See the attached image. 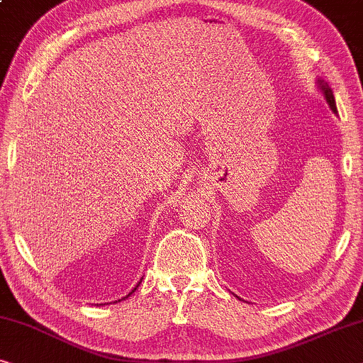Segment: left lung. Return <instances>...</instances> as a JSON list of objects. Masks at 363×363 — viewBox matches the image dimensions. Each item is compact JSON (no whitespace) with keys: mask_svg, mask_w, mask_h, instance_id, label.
Listing matches in <instances>:
<instances>
[{"mask_svg":"<svg viewBox=\"0 0 363 363\" xmlns=\"http://www.w3.org/2000/svg\"><path fill=\"white\" fill-rule=\"evenodd\" d=\"M318 85H319V90L323 91V95H324V99H325V101H328L329 104V106H330V110L334 111V113L337 115V106H335V99H334V91L330 90V86H329V84L325 80H323V79H318Z\"/></svg>","mask_w":363,"mask_h":363,"instance_id":"1","label":"left lung"}]
</instances>
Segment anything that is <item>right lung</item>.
I'll list each match as a JSON object with an SVG mask.
<instances>
[{"label": "right lung", "instance_id": "obj_1", "mask_svg": "<svg viewBox=\"0 0 363 363\" xmlns=\"http://www.w3.org/2000/svg\"><path fill=\"white\" fill-rule=\"evenodd\" d=\"M140 283H141V281H140ZM140 283H138V284L135 286V288H133V289H131V293H130V294H126V296H125V298H121V299H126V298H128V296H131L133 293H135V291L138 289V286H140ZM121 299H118V301H121ZM96 306H99V304H96Z\"/></svg>", "mask_w": 363, "mask_h": 363}]
</instances>
